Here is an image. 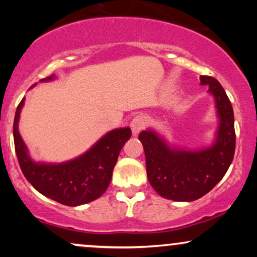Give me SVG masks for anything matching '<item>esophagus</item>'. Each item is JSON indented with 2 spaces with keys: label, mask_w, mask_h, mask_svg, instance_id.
<instances>
[{
  "label": "esophagus",
  "mask_w": 257,
  "mask_h": 257,
  "mask_svg": "<svg viewBox=\"0 0 257 257\" xmlns=\"http://www.w3.org/2000/svg\"><path fill=\"white\" fill-rule=\"evenodd\" d=\"M146 118L143 116H137L134 119L132 120L131 128L133 132V135H138L143 129H145L146 126Z\"/></svg>",
  "instance_id": "esophagus-1"
}]
</instances>
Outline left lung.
<instances>
[{
    "label": "left lung",
    "instance_id": "obj_1",
    "mask_svg": "<svg viewBox=\"0 0 257 257\" xmlns=\"http://www.w3.org/2000/svg\"><path fill=\"white\" fill-rule=\"evenodd\" d=\"M200 84L209 85L220 117L213 146L200 151H185L170 149L152 131H144L139 135L145 151L150 184L159 196L176 202H192L213 190L225 176L234 156V114L231 101L214 77L200 76Z\"/></svg>",
    "mask_w": 257,
    "mask_h": 257
}]
</instances>
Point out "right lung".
<instances>
[{
	"label": "right lung",
	"instance_id": "1",
	"mask_svg": "<svg viewBox=\"0 0 257 257\" xmlns=\"http://www.w3.org/2000/svg\"><path fill=\"white\" fill-rule=\"evenodd\" d=\"M53 78L52 75L42 81ZM23 105L24 99L17 107L13 137L18 162L26 180L43 196L64 205L76 206L99 198L110 185L120 150L132 137L131 129L120 128L107 133L89 151L66 163H35L29 157L28 149L18 131Z\"/></svg>",
	"mask_w": 257,
	"mask_h": 257
}]
</instances>
